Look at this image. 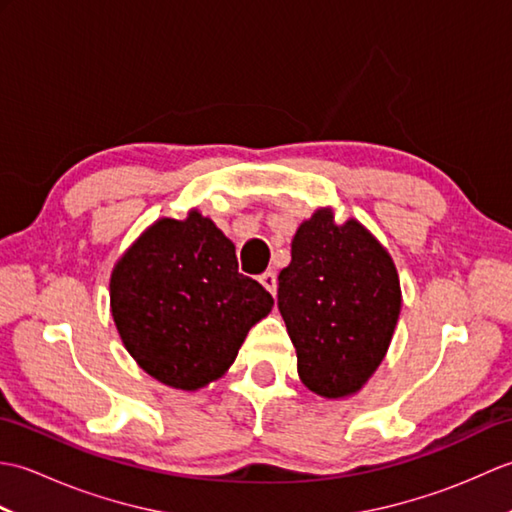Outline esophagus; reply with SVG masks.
I'll use <instances>...</instances> for the list:
<instances>
[{
  "mask_svg": "<svg viewBox=\"0 0 512 512\" xmlns=\"http://www.w3.org/2000/svg\"><path fill=\"white\" fill-rule=\"evenodd\" d=\"M259 281H262V286L270 292V295H277V275L275 273H270V270H268V273H264L262 277H259Z\"/></svg>",
  "mask_w": 512,
  "mask_h": 512,
  "instance_id": "34e87169",
  "label": "esophagus"
}]
</instances>
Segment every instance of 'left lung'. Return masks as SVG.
Returning a JSON list of instances; mask_svg holds the SVG:
<instances>
[{
  "mask_svg": "<svg viewBox=\"0 0 512 512\" xmlns=\"http://www.w3.org/2000/svg\"><path fill=\"white\" fill-rule=\"evenodd\" d=\"M400 303L394 259L356 217L339 224L321 206L299 224L277 306L310 391L328 400L361 391L389 350Z\"/></svg>",
  "mask_w": 512,
  "mask_h": 512,
  "instance_id": "1",
  "label": "left lung"
}]
</instances>
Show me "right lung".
<instances>
[{
    "label": "right lung",
    "instance_id": "1",
    "mask_svg": "<svg viewBox=\"0 0 512 512\" xmlns=\"http://www.w3.org/2000/svg\"><path fill=\"white\" fill-rule=\"evenodd\" d=\"M273 297L237 270L211 217H160L118 257L110 308L125 350L158 383L198 391L222 378Z\"/></svg>",
    "mask_w": 512,
    "mask_h": 512
}]
</instances>
